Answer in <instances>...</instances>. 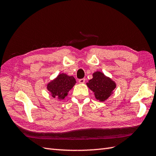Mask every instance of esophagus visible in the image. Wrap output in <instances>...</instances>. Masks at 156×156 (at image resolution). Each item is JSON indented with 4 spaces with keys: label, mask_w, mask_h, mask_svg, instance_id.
Returning <instances> with one entry per match:
<instances>
[{
    "label": "esophagus",
    "mask_w": 156,
    "mask_h": 156,
    "mask_svg": "<svg viewBox=\"0 0 156 156\" xmlns=\"http://www.w3.org/2000/svg\"><path fill=\"white\" fill-rule=\"evenodd\" d=\"M78 82L80 84H84L85 82V79L84 78H82V79H80V80H78Z\"/></svg>",
    "instance_id": "1"
}]
</instances>
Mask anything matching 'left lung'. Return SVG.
Instances as JSON below:
<instances>
[{"label":"left lung","mask_w":156,"mask_h":156,"mask_svg":"<svg viewBox=\"0 0 156 156\" xmlns=\"http://www.w3.org/2000/svg\"><path fill=\"white\" fill-rule=\"evenodd\" d=\"M87 85L94 92L96 99L100 102L107 100L117 87L115 81L99 71L93 73L92 78L88 80Z\"/></svg>","instance_id":"8db88e82"}]
</instances>
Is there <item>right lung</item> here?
<instances>
[{
    "instance_id": "right-lung-1",
    "label": "right lung",
    "mask_w": 156,
    "mask_h": 156,
    "mask_svg": "<svg viewBox=\"0 0 156 156\" xmlns=\"http://www.w3.org/2000/svg\"><path fill=\"white\" fill-rule=\"evenodd\" d=\"M76 83L74 76L61 73L54 80L48 82L47 89L53 98L63 100L68 96V92L74 87Z\"/></svg>"
}]
</instances>
